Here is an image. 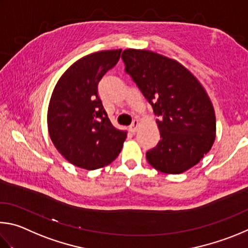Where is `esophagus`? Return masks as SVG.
Segmentation results:
<instances>
[{"mask_svg": "<svg viewBox=\"0 0 248 248\" xmlns=\"http://www.w3.org/2000/svg\"><path fill=\"white\" fill-rule=\"evenodd\" d=\"M138 125H140V121H138V120H134L133 123L131 124V126H129V131H131L132 133L137 132Z\"/></svg>", "mask_w": 248, "mask_h": 248, "instance_id": "esophagus-1", "label": "esophagus"}]
</instances>
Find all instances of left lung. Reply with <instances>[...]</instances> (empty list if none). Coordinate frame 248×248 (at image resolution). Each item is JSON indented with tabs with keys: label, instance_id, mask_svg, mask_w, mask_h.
Returning a JSON list of instances; mask_svg holds the SVG:
<instances>
[{
	"label": "left lung",
	"instance_id": "1",
	"mask_svg": "<svg viewBox=\"0 0 248 248\" xmlns=\"http://www.w3.org/2000/svg\"><path fill=\"white\" fill-rule=\"evenodd\" d=\"M122 59L159 116L161 140L147 151L150 166L168 174L196 166L216 138L215 110L205 88L181 63L155 52L127 49Z\"/></svg>",
	"mask_w": 248,
	"mask_h": 248
}]
</instances>
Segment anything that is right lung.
Wrapping results in <instances>:
<instances>
[{"label":"right lung","instance_id":"right-lung-1","mask_svg":"<svg viewBox=\"0 0 248 248\" xmlns=\"http://www.w3.org/2000/svg\"><path fill=\"white\" fill-rule=\"evenodd\" d=\"M122 50L86 55L69 66L52 93L47 129L52 142L75 167L95 170L120 155L127 133L113 126L98 95V84L119 62Z\"/></svg>","mask_w":248,"mask_h":248}]
</instances>
